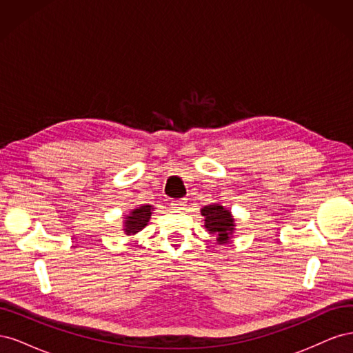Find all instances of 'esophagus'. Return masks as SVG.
<instances>
[{"instance_id": "obj_1", "label": "esophagus", "mask_w": 353, "mask_h": 353, "mask_svg": "<svg viewBox=\"0 0 353 353\" xmlns=\"http://www.w3.org/2000/svg\"><path fill=\"white\" fill-rule=\"evenodd\" d=\"M185 199H178V200H170V208L172 209H184L185 206Z\"/></svg>"}]
</instances>
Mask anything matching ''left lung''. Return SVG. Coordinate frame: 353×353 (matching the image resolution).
I'll use <instances>...</instances> for the list:
<instances>
[{
    "label": "left lung",
    "instance_id": "left-lung-1",
    "mask_svg": "<svg viewBox=\"0 0 353 353\" xmlns=\"http://www.w3.org/2000/svg\"><path fill=\"white\" fill-rule=\"evenodd\" d=\"M201 216L205 221V228L213 236H216L219 244L230 241L234 230H236V223H234V218L228 209L219 203H213V205L201 209Z\"/></svg>",
    "mask_w": 353,
    "mask_h": 353
}]
</instances>
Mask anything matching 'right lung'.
Here are the masks:
<instances>
[{"label": "right lung", "mask_w": 353, "mask_h": 353, "mask_svg": "<svg viewBox=\"0 0 353 353\" xmlns=\"http://www.w3.org/2000/svg\"><path fill=\"white\" fill-rule=\"evenodd\" d=\"M152 210H153V206L150 205H144L137 209H132L130 215L125 216L123 231L126 236H134V234H137L138 231H141L147 225L148 221H150Z\"/></svg>", "instance_id": "add662e5"}]
</instances>
